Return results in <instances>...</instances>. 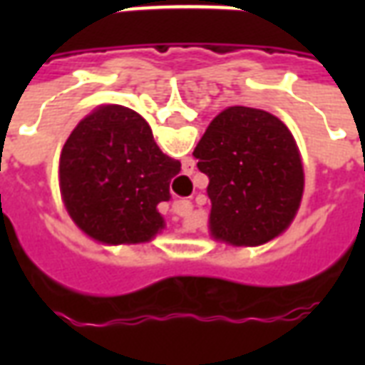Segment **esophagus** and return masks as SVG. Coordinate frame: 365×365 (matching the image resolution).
Wrapping results in <instances>:
<instances>
[{
	"label": "esophagus",
	"instance_id": "34e87169",
	"mask_svg": "<svg viewBox=\"0 0 365 365\" xmlns=\"http://www.w3.org/2000/svg\"><path fill=\"white\" fill-rule=\"evenodd\" d=\"M191 209H193V205H191L190 201H174V203H172V211H174L175 215H180V217L190 215Z\"/></svg>",
	"mask_w": 365,
	"mask_h": 365
}]
</instances>
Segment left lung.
Returning a JSON list of instances; mask_svg holds the SVG:
<instances>
[{
    "label": "left lung",
    "mask_w": 365,
    "mask_h": 365,
    "mask_svg": "<svg viewBox=\"0 0 365 365\" xmlns=\"http://www.w3.org/2000/svg\"><path fill=\"white\" fill-rule=\"evenodd\" d=\"M209 178L211 232L232 246H258L289 227L303 195V166L289 128L272 113L229 107L193 150Z\"/></svg>",
    "instance_id": "8db88e82"
}]
</instances>
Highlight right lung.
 <instances>
[{
	"instance_id": "obj_1",
	"label": "right lung",
	"mask_w": 365,
	"mask_h": 365,
	"mask_svg": "<svg viewBox=\"0 0 365 365\" xmlns=\"http://www.w3.org/2000/svg\"><path fill=\"white\" fill-rule=\"evenodd\" d=\"M180 170V160L160 150L138 113L105 105L68 136L60 154V191L88 237L135 245L164 227L156 205L170 199V182Z\"/></svg>"
}]
</instances>
